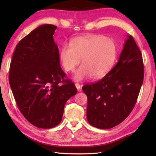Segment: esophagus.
I'll return each mask as SVG.
<instances>
[{"instance_id": "esophagus-1", "label": "esophagus", "mask_w": 156, "mask_h": 156, "mask_svg": "<svg viewBox=\"0 0 156 156\" xmlns=\"http://www.w3.org/2000/svg\"><path fill=\"white\" fill-rule=\"evenodd\" d=\"M75 86H76V89H77L78 91H80V89H81V86L80 85V84H79V83H76V84H75Z\"/></svg>"}]
</instances>
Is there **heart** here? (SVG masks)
<instances>
[{
    "label": "heart",
    "instance_id": "b5f03b06",
    "mask_svg": "<svg viewBox=\"0 0 156 156\" xmlns=\"http://www.w3.org/2000/svg\"><path fill=\"white\" fill-rule=\"evenodd\" d=\"M117 56L114 42L109 38L100 34H89L77 37L65 44L60 50V61L67 72H72L82 65L73 74L76 81L100 78L109 72Z\"/></svg>",
    "mask_w": 156,
    "mask_h": 156
}]
</instances>
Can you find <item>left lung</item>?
<instances>
[{"instance_id": "left-lung-1", "label": "left lung", "mask_w": 156, "mask_h": 156, "mask_svg": "<svg viewBox=\"0 0 156 156\" xmlns=\"http://www.w3.org/2000/svg\"><path fill=\"white\" fill-rule=\"evenodd\" d=\"M143 80L141 51L133 37L128 36L115 67L101 80L83 87L87 96L89 123L102 129L120 124L135 106Z\"/></svg>"}]
</instances>
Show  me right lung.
<instances>
[{"label": "right lung", "instance_id": "1", "mask_svg": "<svg viewBox=\"0 0 156 156\" xmlns=\"http://www.w3.org/2000/svg\"><path fill=\"white\" fill-rule=\"evenodd\" d=\"M56 26L43 25L16 47L9 82L20 112L31 125L50 129L61 122L66 102L77 93L60 67L53 35Z\"/></svg>", "mask_w": 156, "mask_h": 156}]
</instances>
